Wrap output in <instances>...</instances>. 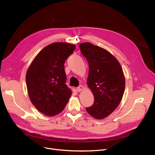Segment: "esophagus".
Returning <instances> with one entry per match:
<instances>
[{
    "label": "esophagus",
    "mask_w": 155,
    "mask_h": 155,
    "mask_svg": "<svg viewBox=\"0 0 155 155\" xmlns=\"http://www.w3.org/2000/svg\"><path fill=\"white\" fill-rule=\"evenodd\" d=\"M83 89H84V87H83V86H82V85H80V86L77 88V91H78V92H81V91H82L83 90Z\"/></svg>",
    "instance_id": "obj_1"
}]
</instances>
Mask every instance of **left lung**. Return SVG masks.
Segmentation results:
<instances>
[{
	"label": "left lung",
	"instance_id": "left-lung-1",
	"mask_svg": "<svg viewBox=\"0 0 155 155\" xmlns=\"http://www.w3.org/2000/svg\"><path fill=\"white\" fill-rule=\"evenodd\" d=\"M79 47L89 64L87 84L94 96L93 105L86 111L101 120L111 114L122 101L125 86L123 70L116 58L102 48L88 42Z\"/></svg>",
	"mask_w": 155,
	"mask_h": 155
}]
</instances>
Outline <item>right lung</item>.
I'll list each match as a JSON object with an SVG mask.
<instances>
[{
    "mask_svg": "<svg viewBox=\"0 0 155 155\" xmlns=\"http://www.w3.org/2000/svg\"><path fill=\"white\" fill-rule=\"evenodd\" d=\"M76 45L53 43L45 46L35 56L26 74L29 98L40 112L54 116L66 107L72 92L66 85L64 64Z\"/></svg>",
    "mask_w": 155,
    "mask_h": 155,
    "instance_id": "obj_1",
    "label": "right lung"
}]
</instances>
